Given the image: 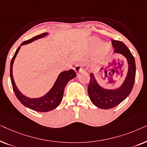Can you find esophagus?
<instances>
[{
  "label": "esophagus",
  "mask_w": 147,
  "mask_h": 147,
  "mask_svg": "<svg viewBox=\"0 0 147 147\" xmlns=\"http://www.w3.org/2000/svg\"><path fill=\"white\" fill-rule=\"evenodd\" d=\"M74 70H75L76 73H79V72L83 71L84 68L81 67V65H80V64H77V65H76V67H74Z\"/></svg>",
  "instance_id": "34e87169"
}]
</instances>
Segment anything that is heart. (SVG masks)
<instances>
[{
    "label": "heart",
    "instance_id": "obj_1",
    "mask_svg": "<svg viewBox=\"0 0 147 147\" xmlns=\"http://www.w3.org/2000/svg\"><path fill=\"white\" fill-rule=\"evenodd\" d=\"M100 43V39L98 37H93L91 39L92 45L94 47H96ZM110 50V47L109 44L107 43H103L100 44L96 53V61L101 62L103 61V59L106 57V56L108 55Z\"/></svg>",
    "mask_w": 147,
    "mask_h": 147
}]
</instances>
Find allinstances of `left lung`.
<instances>
[{"label":"left lung","instance_id":"left-lung-1","mask_svg":"<svg viewBox=\"0 0 147 147\" xmlns=\"http://www.w3.org/2000/svg\"><path fill=\"white\" fill-rule=\"evenodd\" d=\"M112 44L114 48V53L122 54L127 59L128 73L122 85L114 90L104 89L98 84L94 74H90L88 95L92 103L101 109H110L121 103L130 94L135 81L136 64L131 52L122 41L112 40Z\"/></svg>","mask_w":147,"mask_h":147}]
</instances>
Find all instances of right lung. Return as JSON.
<instances>
[{"label": "right lung", "mask_w": 147, "mask_h": 147, "mask_svg": "<svg viewBox=\"0 0 147 147\" xmlns=\"http://www.w3.org/2000/svg\"><path fill=\"white\" fill-rule=\"evenodd\" d=\"M47 35L48 33H43L41 35L35 36V37H33L31 39L23 42L21 44V46L31 43V42L35 41L38 39L45 37ZM20 48H21V47H18L15 55L12 58L11 61V67H10V76H11V84L16 96H17L18 100L21 102L22 104H23L24 106L30 108V109L35 110V111L46 112L55 109L61 103L63 96L64 88H65L66 84H67V82L69 80L73 79L76 76L75 71L73 69H70L68 70V71H64L60 73L53 87L45 96L38 98H28L25 95H23L18 89L15 83V81H14L13 76V65Z\"/></svg>", "instance_id": "right-lung-1"}]
</instances>
